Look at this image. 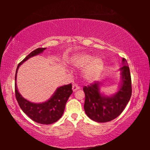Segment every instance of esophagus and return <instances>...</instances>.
<instances>
[{"label": "esophagus", "instance_id": "34e87169", "mask_svg": "<svg viewBox=\"0 0 150 150\" xmlns=\"http://www.w3.org/2000/svg\"><path fill=\"white\" fill-rule=\"evenodd\" d=\"M80 87H79V86L77 85V84H73V87H72V89H73V92H75V91H76L78 89H79Z\"/></svg>", "mask_w": 150, "mask_h": 150}]
</instances>
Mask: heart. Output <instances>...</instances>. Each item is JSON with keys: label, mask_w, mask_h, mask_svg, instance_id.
Here are the masks:
<instances>
[{"label": "heart", "mask_w": 150, "mask_h": 150, "mask_svg": "<svg viewBox=\"0 0 150 150\" xmlns=\"http://www.w3.org/2000/svg\"><path fill=\"white\" fill-rule=\"evenodd\" d=\"M71 63L75 67H84L82 75L83 78L88 81H94L99 77L104 67L102 57H95L93 55L86 53H80L73 55L71 59Z\"/></svg>", "instance_id": "heart-1"}]
</instances>
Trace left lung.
I'll return each instance as SVG.
<instances>
[{
	"label": "left lung",
	"instance_id": "8db88e82",
	"mask_svg": "<svg viewBox=\"0 0 150 150\" xmlns=\"http://www.w3.org/2000/svg\"><path fill=\"white\" fill-rule=\"evenodd\" d=\"M123 67L120 71L121 79L118 91L106 96L100 91L101 83L95 82L83 91L85 94L84 109L86 115L97 122H106L114 120L122 112L132 96V83L130 69L127 61L122 58Z\"/></svg>",
	"mask_w": 150,
	"mask_h": 150
}]
</instances>
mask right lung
I'll return each instance as SVG.
<instances>
[{
	"instance_id": "1",
	"label": "right lung",
	"mask_w": 150,
	"mask_h": 150,
	"mask_svg": "<svg viewBox=\"0 0 150 150\" xmlns=\"http://www.w3.org/2000/svg\"><path fill=\"white\" fill-rule=\"evenodd\" d=\"M45 49L46 47L34 50L18 65L15 75V95L20 107L32 120L42 124H51L57 122L62 116L66 103L73 93L71 84L58 87L50 98L42 103H32L22 97L16 85L17 72L20 66L30 58L42 54Z\"/></svg>"
}]
</instances>
